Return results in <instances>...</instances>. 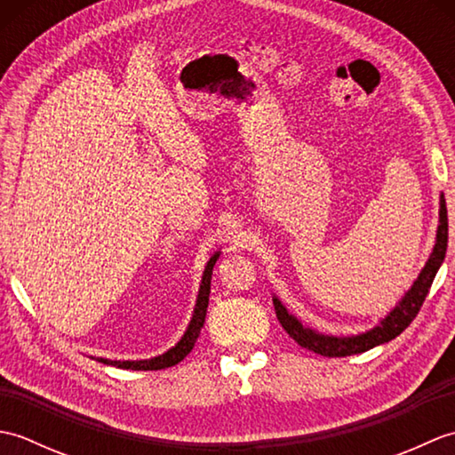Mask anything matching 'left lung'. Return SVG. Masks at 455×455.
I'll use <instances>...</instances> for the list:
<instances>
[{
  "mask_svg": "<svg viewBox=\"0 0 455 455\" xmlns=\"http://www.w3.org/2000/svg\"><path fill=\"white\" fill-rule=\"evenodd\" d=\"M448 248V211H446V199L443 193H440V209H438V228L436 238H434L432 252L427 259V264L420 269V274L414 279L412 285L404 291V295L399 299L391 311L383 318L377 321L371 328H367L363 332L338 336V334H326L318 332L313 326L303 324L299 318L287 311V307L282 303V299L274 295V307L279 323L285 328V332L293 338V340L311 350L315 354H321L326 357H342V355H354L371 350V347L385 344L397 338L404 328H407L414 316L419 315L424 299L428 295V289L436 277L438 269L446 258Z\"/></svg>",
  "mask_w": 455,
  "mask_h": 455,
  "instance_id": "8db88e82",
  "label": "left lung"
}]
</instances>
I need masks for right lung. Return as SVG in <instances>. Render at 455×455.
Listing matches in <instances>:
<instances>
[{
	"label": "right lung",
	"mask_w": 455,
	"mask_h": 455,
	"mask_svg": "<svg viewBox=\"0 0 455 455\" xmlns=\"http://www.w3.org/2000/svg\"><path fill=\"white\" fill-rule=\"evenodd\" d=\"M220 252H215L209 262L205 264V269H203L201 275V283H199V291L196 299V307H193L191 313V321L186 328V332L181 334L180 340L173 344L170 350L164 354L150 357V360H137V362H121V360H108V357H93L105 365H113V367H121V370H134V371H156V370H166V367H172L180 363L183 357H186L193 346H196L197 338L201 334V328L205 324V316H207V307H209V293H211V275H212V267H215V262L219 259Z\"/></svg>",
	"instance_id": "1"
}]
</instances>
